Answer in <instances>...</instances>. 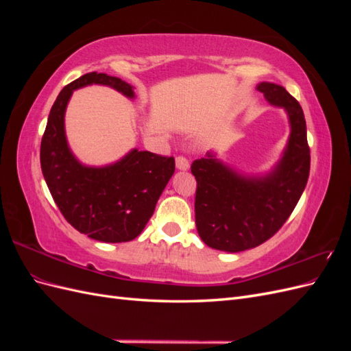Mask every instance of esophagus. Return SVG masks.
I'll return each mask as SVG.
<instances>
[{"label":"esophagus","mask_w":351,"mask_h":351,"mask_svg":"<svg viewBox=\"0 0 351 351\" xmlns=\"http://www.w3.org/2000/svg\"><path fill=\"white\" fill-rule=\"evenodd\" d=\"M176 167L178 169H182V171H186V169H189L190 164H189V159L184 156V155H178L176 158Z\"/></svg>","instance_id":"esophagus-1"}]
</instances>
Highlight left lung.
I'll use <instances>...</instances> for the list:
<instances>
[{"mask_svg":"<svg viewBox=\"0 0 351 351\" xmlns=\"http://www.w3.org/2000/svg\"><path fill=\"white\" fill-rule=\"evenodd\" d=\"M258 90L284 107L291 124L277 168L258 178L239 176L210 154L192 164L196 228L202 241L217 250L243 252L269 240L291 215L309 178L311 147L300 104L280 84L263 82Z\"/></svg>","mask_w":351,"mask_h":351,"instance_id":"left-lung-1","label":"left lung"}]
</instances>
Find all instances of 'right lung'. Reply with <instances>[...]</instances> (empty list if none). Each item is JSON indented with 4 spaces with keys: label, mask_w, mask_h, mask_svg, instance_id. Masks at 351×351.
<instances>
[{
    "label": "right lung",
    "mask_w": 351,
    "mask_h": 351,
    "mask_svg": "<svg viewBox=\"0 0 351 351\" xmlns=\"http://www.w3.org/2000/svg\"><path fill=\"white\" fill-rule=\"evenodd\" d=\"M107 84L133 98L129 83L105 73H86L64 86L49 111L40 142V168L60 212L77 231L105 243L130 241L151 219L176 169L173 156L132 151L102 168L79 164L64 133V112L74 89Z\"/></svg>",
    "instance_id": "right-lung-1"
}]
</instances>
